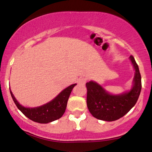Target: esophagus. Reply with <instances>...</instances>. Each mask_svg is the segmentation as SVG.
<instances>
[{
  "label": "esophagus",
  "mask_w": 152,
  "mask_h": 152,
  "mask_svg": "<svg viewBox=\"0 0 152 152\" xmlns=\"http://www.w3.org/2000/svg\"><path fill=\"white\" fill-rule=\"evenodd\" d=\"M78 82H79L80 84H82V85H85L87 82V78L86 77H80L79 80H78Z\"/></svg>",
  "instance_id": "34e87169"
}]
</instances>
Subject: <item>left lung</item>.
I'll return each instance as SVG.
<instances>
[{
    "label": "left lung",
    "instance_id": "1",
    "mask_svg": "<svg viewBox=\"0 0 152 152\" xmlns=\"http://www.w3.org/2000/svg\"><path fill=\"white\" fill-rule=\"evenodd\" d=\"M129 58L135 69L134 85L129 92L113 95L95 82L86 83L87 107L95 118L107 122L117 120L129 112L137 103L142 90V78L134 57L130 55Z\"/></svg>",
    "mask_w": 152,
    "mask_h": 152
}]
</instances>
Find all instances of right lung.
I'll list each match as a JSON object with an SVG mask.
<instances>
[{"mask_svg": "<svg viewBox=\"0 0 152 152\" xmlns=\"http://www.w3.org/2000/svg\"><path fill=\"white\" fill-rule=\"evenodd\" d=\"M76 84H73L63 90L55 99L40 107L34 108L25 107L19 104L10 90V94L17 107L28 118L33 122L47 124L60 119L65 113L69 94Z\"/></svg>", "mask_w": 152, "mask_h": 152, "instance_id": "obj_1", "label": "right lung"}]
</instances>
